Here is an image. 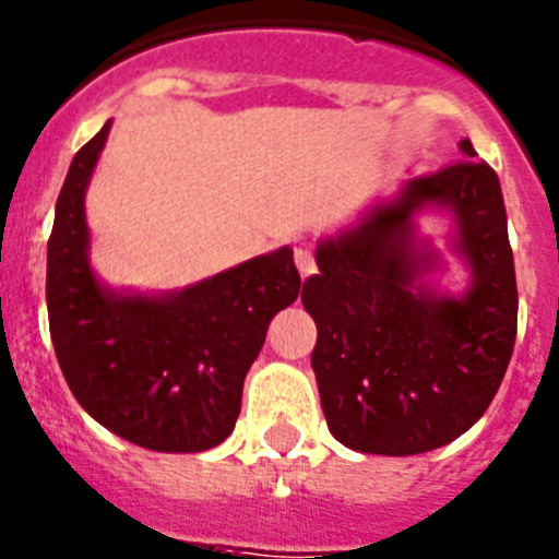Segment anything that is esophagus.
I'll return each instance as SVG.
<instances>
[{
  "label": "esophagus",
  "mask_w": 559,
  "mask_h": 559,
  "mask_svg": "<svg viewBox=\"0 0 559 559\" xmlns=\"http://www.w3.org/2000/svg\"><path fill=\"white\" fill-rule=\"evenodd\" d=\"M294 260H296V269H299L301 276H310L319 271V265H316V254L310 246H296Z\"/></svg>",
  "instance_id": "obj_1"
}]
</instances>
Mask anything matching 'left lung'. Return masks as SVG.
<instances>
[{
	"mask_svg": "<svg viewBox=\"0 0 559 559\" xmlns=\"http://www.w3.org/2000/svg\"><path fill=\"white\" fill-rule=\"evenodd\" d=\"M465 160L409 179L391 204L319 246V274L301 305L319 326L310 355L326 427L366 454L432 452L483 418L493 402L519 326V288L499 177ZM424 203L452 206L459 248L475 285L463 300L415 285L428 267L408 218Z\"/></svg>",
	"mask_w": 559,
	"mask_h": 559,
	"instance_id": "left-lung-1",
	"label": "left lung"
}]
</instances>
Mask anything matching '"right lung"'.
Returning <instances> with one entry per match:
<instances>
[{
  "instance_id": "add662e5",
  "label": "right lung",
  "mask_w": 559,
  "mask_h": 559,
  "mask_svg": "<svg viewBox=\"0 0 559 559\" xmlns=\"http://www.w3.org/2000/svg\"><path fill=\"white\" fill-rule=\"evenodd\" d=\"M110 121L74 155L55 207L46 307L60 371L102 427L152 452H204L235 429L269 321L299 296L294 252L263 254L182 294L119 296L88 265L85 186Z\"/></svg>"
}]
</instances>
